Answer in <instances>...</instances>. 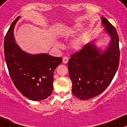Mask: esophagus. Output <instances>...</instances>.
<instances>
[{
  "mask_svg": "<svg viewBox=\"0 0 127 127\" xmlns=\"http://www.w3.org/2000/svg\"><path fill=\"white\" fill-rule=\"evenodd\" d=\"M68 61V58L67 57H64L63 58V63L64 64H67Z\"/></svg>",
  "mask_w": 127,
  "mask_h": 127,
  "instance_id": "1",
  "label": "esophagus"
}]
</instances>
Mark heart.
<instances>
[{
	"label": "heart",
	"instance_id": "heart-1",
	"mask_svg": "<svg viewBox=\"0 0 127 127\" xmlns=\"http://www.w3.org/2000/svg\"><path fill=\"white\" fill-rule=\"evenodd\" d=\"M77 29V26H75L74 27H73V28L68 29H67L66 31H64V32H63V33H65V32H69V31H73V29ZM84 45V39L83 38H80L76 40L73 43L72 46H73V47L75 49H76V50H80V49H81L83 47ZM55 45L57 47H61L62 46V45L60 44V43H59V42H56V43H55Z\"/></svg>",
	"mask_w": 127,
	"mask_h": 127
}]
</instances>
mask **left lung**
<instances>
[{
  "label": "left lung",
  "instance_id": "obj_1",
  "mask_svg": "<svg viewBox=\"0 0 127 127\" xmlns=\"http://www.w3.org/2000/svg\"><path fill=\"white\" fill-rule=\"evenodd\" d=\"M103 26L111 38L103 50L95 41L89 42L80 52L71 55L68 62V73L72 82V93L85 100L102 94L110 84L119 65V40L114 27L103 17Z\"/></svg>",
  "mask_w": 127,
  "mask_h": 127
}]
</instances>
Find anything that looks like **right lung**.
I'll return each instance as SVG.
<instances>
[{"label":"right lung","mask_w":127,"mask_h":127,"mask_svg":"<svg viewBox=\"0 0 127 127\" xmlns=\"http://www.w3.org/2000/svg\"><path fill=\"white\" fill-rule=\"evenodd\" d=\"M19 16L10 25L4 39V54L8 72L15 87L31 100L39 101L52 94L54 72L62 58L47 54L33 55L22 50L16 43L14 31Z\"/></svg>","instance_id":"obj_1"}]
</instances>
